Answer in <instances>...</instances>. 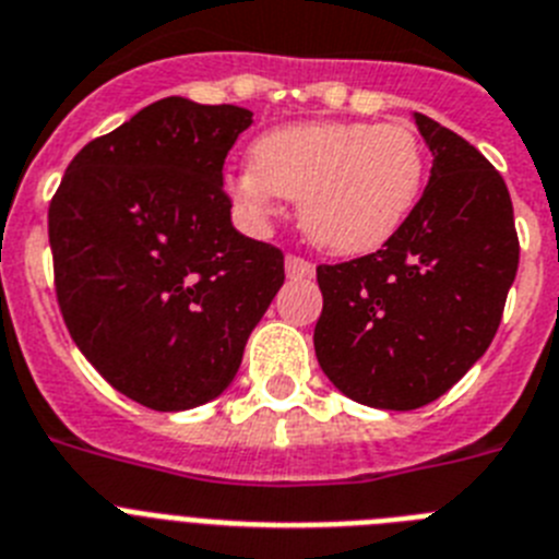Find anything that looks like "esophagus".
I'll return each mask as SVG.
<instances>
[{"mask_svg":"<svg viewBox=\"0 0 559 559\" xmlns=\"http://www.w3.org/2000/svg\"><path fill=\"white\" fill-rule=\"evenodd\" d=\"M286 275L289 278H312L314 275V264L307 259H300V255H286Z\"/></svg>","mask_w":559,"mask_h":559,"instance_id":"obj_1","label":"esophagus"}]
</instances>
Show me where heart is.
Returning <instances> with one entry per match:
<instances>
[{
  "label": "heart",
  "mask_w": 559,
  "mask_h": 559,
  "mask_svg": "<svg viewBox=\"0 0 559 559\" xmlns=\"http://www.w3.org/2000/svg\"><path fill=\"white\" fill-rule=\"evenodd\" d=\"M425 145L402 123H298L252 143V168L227 177V193L250 219L275 199H298L300 225L318 247L360 255L385 245L425 188Z\"/></svg>",
  "instance_id": "b5f03b06"
}]
</instances>
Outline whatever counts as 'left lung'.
<instances>
[{"label": "left lung", "instance_id": "obj_1", "mask_svg": "<svg viewBox=\"0 0 559 559\" xmlns=\"http://www.w3.org/2000/svg\"><path fill=\"white\" fill-rule=\"evenodd\" d=\"M414 120L433 168L405 225L377 252L318 266L320 368L382 411L439 400L473 368L501 326L521 255L495 165L433 118Z\"/></svg>", "mask_w": 559, "mask_h": 559}]
</instances>
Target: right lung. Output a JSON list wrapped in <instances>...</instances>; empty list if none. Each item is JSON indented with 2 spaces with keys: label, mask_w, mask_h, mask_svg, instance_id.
Returning a JSON list of instances; mask_svg holds the SVG:
<instances>
[{
  "label": "right lung",
  "mask_w": 559,
  "mask_h": 559,
  "mask_svg": "<svg viewBox=\"0 0 559 559\" xmlns=\"http://www.w3.org/2000/svg\"><path fill=\"white\" fill-rule=\"evenodd\" d=\"M241 106L163 98L67 165L47 211L58 309L75 346L152 411L219 396L284 284V252L230 225L222 168Z\"/></svg>",
  "instance_id": "obj_1"
}]
</instances>
